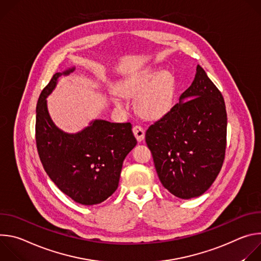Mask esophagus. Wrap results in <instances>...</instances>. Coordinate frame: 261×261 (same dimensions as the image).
Masks as SVG:
<instances>
[{"instance_id": "34e87169", "label": "esophagus", "mask_w": 261, "mask_h": 261, "mask_svg": "<svg viewBox=\"0 0 261 261\" xmlns=\"http://www.w3.org/2000/svg\"><path fill=\"white\" fill-rule=\"evenodd\" d=\"M133 133H134V136L136 137L137 141H142L143 138H144V130L140 127V126H134L133 127Z\"/></svg>"}]
</instances>
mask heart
I'll return each mask as SVG.
<instances>
[{"label":"heart","instance_id":"b5f03b06","mask_svg":"<svg viewBox=\"0 0 261 261\" xmlns=\"http://www.w3.org/2000/svg\"><path fill=\"white\" fill-rule=\"evenodd\" d=\"M120 92L126 97H137L136 108L140 116L157 120L165 116L172 107L175 95V79L166 70L146 66L135 70L120 84ZM113 94L116 106L124 105L122 96Z\"/></svg>","mask_w":261,"mask_h":261}]
</instances>
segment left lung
Returning a JSON list of instances; mask_svg holds the SVG:
<instances>
[{"label":"left lung","instance_id":"1","mask_svg":"<svg viewBox=\"0 0 261 261\" xmlns=\"http://www.w3.org/2000/svg\"><path fill=\"white\" fill-rule=\"evenodd\" d=\"M226 129L224 99L197 65L178 103L145 132L163 187L181 199L205 193L224 160Z\"/></svg>","mask_w":261,"mask_h":261}]
</instances>
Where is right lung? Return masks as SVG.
<instances>
[{
    "mask_svg": "<svg viewBox=\"0 0 261 261\" xmlns=\"http://www.w3.org/2000/svg\"><path fill=\"white\" fill-rule=\"evenodd\" d=\"M58 72L43 89L36 107V142L42 165L58 188L83 205L106 200L119 187L123 162L137 141L130 123L93 120L76 133L60 129L51 120L47 97L62 75Z\"/></svg>",
    "mask_w": 261,
    "mask_h": 261,
    "instance_id": "right-lung-1",
    "label": "right lung"
}]
</instances>
